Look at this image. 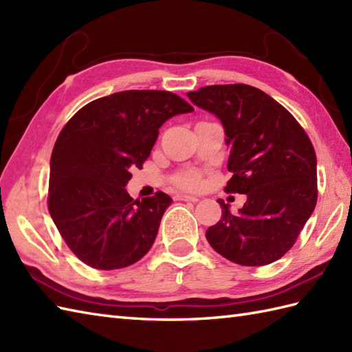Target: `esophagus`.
I'll use <instances>...</instances> for the list:
<instances>
[{
    "instance_id": "obj_1",
    "label": "esophagus",
    "mask_w": 352,
    "mask_h": 352,
    "mask_svg": "<svg viewBox=\"0 0 352 352\" xmlns=\"http://www.w3.org/2000/svg\"><path fill=\"white\" fill-rule=\"evenodd\" d=\"M175 198L178 201H190V203H197V201H198V197L188 195V193H177Z\"/></svg>"
}]
</instances>
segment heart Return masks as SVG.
<instances>
[{
  "label": "heart",
  "mask_w": 352,
  "mask_h": 352,
  "mask_svg": "<svg viewBox=\"0 0 352 352\" xmlns=\"http://www.w3.org/2000/svg\"><path fill=\"white\" fill-rule=\"evenodd\" d=\"M182 183L184 186H188V188H195V186H198V183H199V177L197 174H188L183 177Z\"/></svg>",
  "instance_id": "heart-1"
}]
</instances>
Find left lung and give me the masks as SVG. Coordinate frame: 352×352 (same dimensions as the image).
<instances>
[{
  "label": "left lung",
  "mask_w": 352,
  "mask_h": 352,
  "mask_svg": "<svg viewBox=\"0 0 352 352\" xmlns=\"http://www.w3.org/2000/svg\"><path fill=\"white\" fill-rule=\"evenodd\" d=\"M219 119L230 148L227 192L246 195L239 213L218 199L222 219L206 231L212 248L242 266L281 258L315 210L316 154L296 119L248 85H214L188 92Z\"/></svg>",
  "instance_id": "1"
}]
</instances>
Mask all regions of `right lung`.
Segmentation results:
<instances>
[{
  "mask_svg": "<svg viewBox=\"0 0 352 352\" xmlns=\"http://www.w3.org/2000/svg\"><path fill=\"white\" fill-rule=\"evenodd\" d=\"M193 107L164 91H124L86 104L58 134L50 162L48 208L63 241L102 271L136 263L151 248L172 199H133L125 186L142 169L172 116Z\"/></svg>",
  "mask_w": 352,
  "mask_h": 352,
  "instance_id": "right-lung-1",
  "label": "right lung"
}]
</instances>
